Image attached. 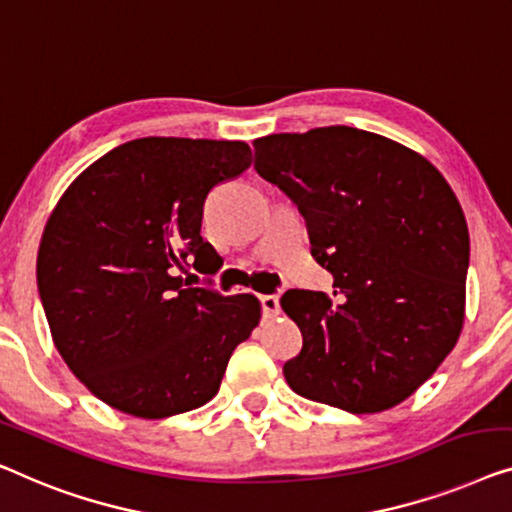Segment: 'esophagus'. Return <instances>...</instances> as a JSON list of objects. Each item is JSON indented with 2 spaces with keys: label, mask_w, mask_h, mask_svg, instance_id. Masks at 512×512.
Wrapping results in <instances>:
<instances>
[{
  "label": "esophagus",
  "mask_w": 512,
  "mask_h": 512,
  "mask_svg": "<svg viewBox=\"0 0 512 512\" xmlns=\"http://www.w3.org/2000/svg\"><path fill=\"white\" fill-rule=\"evenodd\" d=\"M259 304H262L264 318H276V315H280L278 294H264V297H259Z\"/></svg>",
  "instance_id": "obj_1"
}]
</instances>
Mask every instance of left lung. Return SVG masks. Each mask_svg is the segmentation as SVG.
<instances>
[{"label": "left lung", "instance_id": "1", "mask_svg": "<svg viewBox=\"0 0 512 512\" xmlns=\"http://www.w3.org/2000/svg\"><path fill=\"white\" fill-rule=\"evenodd\" d=\"M253 146L257 174L297 204L341 301L283 294L304 336L283 366L287 385L355 415L397 406L464 325L469 227L455 192L422 155L364 129L271 134Z\"/></svg>", "mask_w": 512, "mask_h": 512}]
</instances>
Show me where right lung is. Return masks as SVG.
Wrapping results in <instances>:
<instances>
[{"instance_id":"obj_1","label":"right lung","mask_w":512,"mask_h":512,"mask_svg":"<svg viewBox=\"0 0 512 512\" xmlns=\"http://www.w3.org/2000/svg\"><path fill=\"white\" fill-rule=\"evenodd\" d=\"M253 162L243 141L146 136L67 187L43 229L39 297L55 348L95 394L160 420L204 406L259 325L253 294L187 287L215 257L201 239L208 192Z\"/></svg>"}]
</instances>
